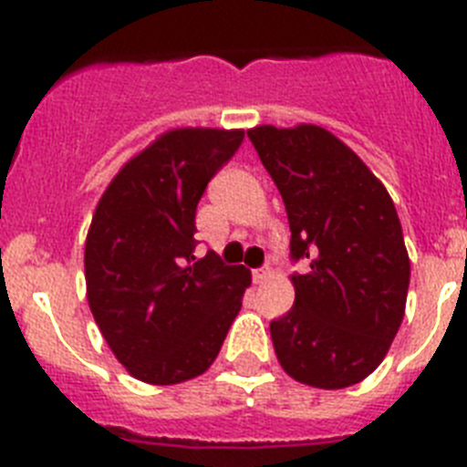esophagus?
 <instances>
[{
    "instance_id": "34e87169",
    "label": "esophagus",
    "mask_w": 467,
    "mask_h": 467,
    "mask_svg": "<svg viewBox=\"0 0 467 467\" xmlns=\"http://www.w3.org/2000/svg\"><path fill=\"white\" fill-rule=\"evenodd\" d=\"M271 278V271L269 269H254L253 271V280L254 283H266Z\"/></svg>"
}]
</instances>
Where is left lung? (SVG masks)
<instances>
[{"label":"left lung","mask_w":467,"mask_h":467,"mask_svg":"<svg viewBox=\"0 0 467 467\" xmlns=\"http://www.w3.org/2000/svg\"><path fill=\"white\" fill-rule=\"evenodd\" d=\"M283 196L295 306L271 323L280 367L295 381L337 390L381 365L404 317L410 254L393 198L329 130L313 123L247 130Z\"/></svg>","instance_id":"8db88e82"}]
</instances>
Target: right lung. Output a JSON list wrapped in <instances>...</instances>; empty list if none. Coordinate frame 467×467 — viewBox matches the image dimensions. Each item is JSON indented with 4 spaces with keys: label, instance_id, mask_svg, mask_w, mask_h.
<instances>
[{
    "label": "right lung",
    "instance_id": "add662e5",
    "mask_svg": "<svg viewBox=\"0 0 467 467\" xmlns=\"http://www.w3.org/2000/svg\"><path fill=\"white\" fill-rule=\"evenodd\" d=\"M243 130L175 128L128 161L95 208L86 236V296L128 374L172 386L214 362L243 295L245 266L193 257L196 205Z\"/></svg>",
    "mask_w": 467,
    "mask_h": 467
}]
</instances>
